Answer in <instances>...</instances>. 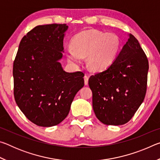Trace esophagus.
I'll use <instances>...</instances> for the list:
<instances>
[{
    "mask_svg": "<svg viewBox=\"0 0 160 160\" xmlns=\"http://www.w3.org/2000/svg\"><path fill=\"white\" fill-rule=\"evenodd\" d=\"M88 79H89V77L87 75H85V76H84V80H85V85H88Z\"/></svg>",
    "mask_w": 160,
    "mask_h": 160,
    "instance_id": "34e87169",
    "label": "esophagus"
}]
</instances>
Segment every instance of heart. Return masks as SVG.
Returning a JSON list of instances; mask_svg holds the SVG:
<instances>
[{"label":"heart","mask_w":160,"mask_h":160,"mask_svg":"<svg viewBox=\"0 0 160 160\" xmlns=\"http://www.w3.org/2000/svg\"><path fill=\"white\" fill-rule=\"evenodd\" d=\"M71 48L66 51L68 60L75 66L82 63L87 56L88 66L94 71L107 69L117 58L121 47L120 37L113 32L88 29L75 35Z\"/></svg>","instance_id":"heart-1"}]
</instances>
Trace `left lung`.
Wrapping results in <instances>:
<instances>
[{"mask_svg":"<svg viewBox=\"0 0 160 160\" xmlns=\"http://www.w3.org/2000/svg\"><path fill=\"white\" fill-rule=\"evenodd\" d=\"M148 69L147 56L129 34L112 66L89 79L94 112L102 123L119 126L131 120L145 99Z\"/></svg>","mask_w":160,"mask_h":160,"instance_id":"1","label":"left lung"}]
</instances>
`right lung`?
I'll return each instance as SVG.
<instances>
[{"instance_id":"1","label":"right lung","mask_w":160,"mask_h":160,"mask_svg":"<svg viewBox=\"0 0 160 160\" xmlns=\"http://www.w3.org/2000/svg\"><path fill=\"white\" fill-rule=\"evenodd\" d=\"M66 24L39 25L22 39L13 63L14 96L18 107L36 125H58L68 114L84 73L67 72L63 57Z\"/></svg>"}]
</instances>
